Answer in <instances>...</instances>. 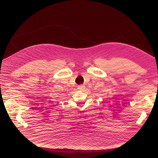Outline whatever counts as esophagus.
I'll use <instances>...</instances> for the list:
<instances>
[{
    "label": "esophagus",
    "mask_w": 158,
    "mask_h": 158,
    "mask_svg": "<svg viewBox=\"0 0 158 158\" xmlns=\"http://www.w3.org/2000/svg\"><path fill=\"white\" fill-rule=\"evenodd\" d=\"M85 88V86L84 85H79L78 86V89H84Z\"/></svg>",
    "instance_id": "1"
}]
</instances>
